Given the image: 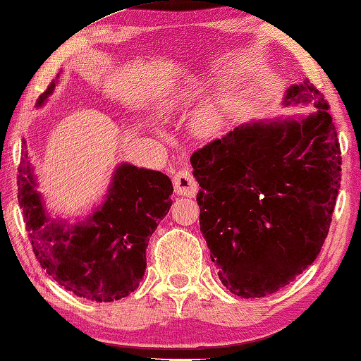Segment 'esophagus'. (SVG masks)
I'll use <instances>...</instances> for the list:
<instances>
[{"label": "esophagus", "mask_w": 361, "mask_h": 361, "mask_svg": "<svg viewBox=\"0 0 361 361\" xmlns=\"http://www.w3.org/2000/svg\"><path fill=\"white\" fill-rule=\"evenodd\" d=\"M173 188L175 192L180 196L194 197L197 194V181L192 173L186 169H180L173 176Z\"/></svg>", "instance_id": "1"}]
</instances>
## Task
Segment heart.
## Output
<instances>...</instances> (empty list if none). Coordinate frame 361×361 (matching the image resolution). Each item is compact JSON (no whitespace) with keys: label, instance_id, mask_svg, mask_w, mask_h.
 I'll return each instance as SVG.
<instances>
[{"label":"heart","instance_id":"1","mask_svg":"<svg viewBox=\"0 0 361 361\" xmlns=\"http://www.w3.org/2000/svg\"><path fill=\"white\" fill-rule=\"evenodd\" d=\"M225 125V111L220 102L205 106L196 117V127L205 135H212L220 131Z\"/></svg>","mask_w":361,"mask_h":361}]
</instances>
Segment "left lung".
<instances>
[{
  "instance_id": "obj_1",
  "label": "left lung",
  "mask_w": 361,
  "mask_h": 361,
  "mask_svg": "<svg viewBox=\"0 0 361 361\" xmlns=\"http://www.w3.org/2000/svg\"><path fill=\"white\" fill-rule=\"evenodd\" d=\"M284 104H312L300 122L239 125L191 156L201 186L199 225L226 289L276 293L317 259L341 186V147L329 104L310 80Z\"/></svg>"
}]
</instances>
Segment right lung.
Instances as JSON below:
<instances>
[{
	"label": "right lung",
	"instance_id": "obj_1",
	"mask_svg": "<svg viewBox=\"0 0 361 361\" xmlns=\"http://www.w3.org/2000/svg\"><path fill=\"white\" fill-rule=\"evenodd\" d=\"M49 83L38 107L53 94ZM25 145V141H24ZM17 175L19 205L33 252L66 290L93 302H112L136 290L146 270L149 236L169 214L173 186L162 171L118 165L106 201L83 223L44 214L27 146Z\"/></svg>",
	"mask_w": 361,
	"mask_h": 361
}]
</instances>
